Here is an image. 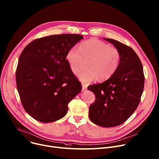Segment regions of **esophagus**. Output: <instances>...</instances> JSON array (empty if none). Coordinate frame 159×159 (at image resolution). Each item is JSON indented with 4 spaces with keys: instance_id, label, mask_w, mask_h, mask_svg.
Wrapping results in <instances>:
<instances>
[{
    "instance_id": "obj_1",
    "label": "esophagus",
    "mask_w": 159,
    "mask_h": 159,
    "mask_svg": "<svg viewBox=\"0 0 159 159\" xmlns=\"http://www.w3.org/2000/svg\"><path fill=\"white\" fill-rule=\"evenodd\" d=\"M87 89V87L85 86L84 85H82V91H85Z\"/></svg>"
}]
</instances>
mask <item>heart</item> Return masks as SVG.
<instances>
[{
	"instance_id": "1",
	"label": "heart",
	"mask_w": 159,
	"mask_h": 159,
	"mask_svg": "<svg viewBox=\"0 0 159 159\" xmlns=\"http://www.w3.org/2000/svg\"><path fill=\"white\" fill-rule=\"evenodd\" d=\"M66 60L74 75L80 71L84 61H88L86 70L81 72L79 78L84 84L99 80L104 81L112 77L118 69L121 55L120 50L105 42L91 39L82 42L79 49L71 47L66 54Z\"/></svg>"
}]
</instances>
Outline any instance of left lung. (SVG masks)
Returning a JSON list of instances; mask_svg holds the SVG:
<instances>
[{
	"instance_id": "obj_1",
	"label": "left lung",
	"mask_w": 159,
	"mask_h": 159,
	"mask_svg": "<svg viewBox=\"0 0 159 159\" xmlns=\"http://www.w3.org/2000/svg\"><path fill=\"white\" fill-rule=\"evenodd\" d=\"M104 39L120 50L121 60L112 77L88 88L96 97L89 107V118L102 127H114L127 120L138 107L144 75L141 60L131 47L112 39Z\"/></svg>"
}]
</instances>
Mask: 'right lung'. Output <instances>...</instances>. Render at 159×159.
Masks as SVG:
<instances>
[{
  "instance_id": "obj_1",
  "label": "right lung",
  "mask_w": 159,
  "mask_h": 159,
  "mask_svg": "<svg viewBox=\"0 0 159 159\" xmlns=\"http://www.w3.org/2000/svg\"><path fill=\"white\" fill-rule=\"evenodd\" d=\"M82 38L73 34L38 38L20 54L17 89L24 109L38 121L50 123L64 117L68 103L81 91V84L71 72L66 54Z\"/></svg>"
}]
</instances>
